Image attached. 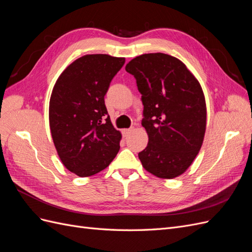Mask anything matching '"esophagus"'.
Here are the masks:
<instances>
[{"instance_id":"esophagus-1","label":"esophagus","mask_w":252,"mask_h":252,"mask_svg":"<svg viewBox=\"0 0 252 252\" xmlns=\"http://www.w3.org/2000/svg\"><path fill=\"white\" fill-rule=\"evenodd\" d=\"M132 131V128H128V129H124L123 130V135L124 136H127L129 133H130Z\"/></svg>"}]
</instances>
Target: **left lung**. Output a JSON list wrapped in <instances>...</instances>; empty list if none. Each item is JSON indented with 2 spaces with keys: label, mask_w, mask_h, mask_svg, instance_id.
<instances>
[{
  "label": "left lung",
  "mask_w": 252,
  "mask_h": 252,
  "mask_svg": "<svg viewBox=\"0 0 252 252\" xmlns=\"http://www.w3.org/2000/svg\"><path fill=\"white\" fill-rule=\"evenodd\" d=\"M125 69L142 94V126L149 138L140 161L158 178H177L191 165L204 140L207 112L200 83L179 59L161 52L136 57Z\"/></svg>",
  "instance_id": "8db88e82"
}]
</instances>
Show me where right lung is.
Here are the masks:
<instances>
[{"label": "right lung", "instance_id": "right-lung-1", "mask_svg": "<svg viewBox=\"0 0 252 252\" xmlns=\"http://www.w3.org/2000/svg\"><path fill=\"white\" fill-rule=\"evenodd\" d=\"M124 58L87 55L61 73L49 102V125L66 168L85 178L105 169L120 150L104 96Z\"/></svg>", "mask_w": 252, "mask_h": 252}]
</instances>
